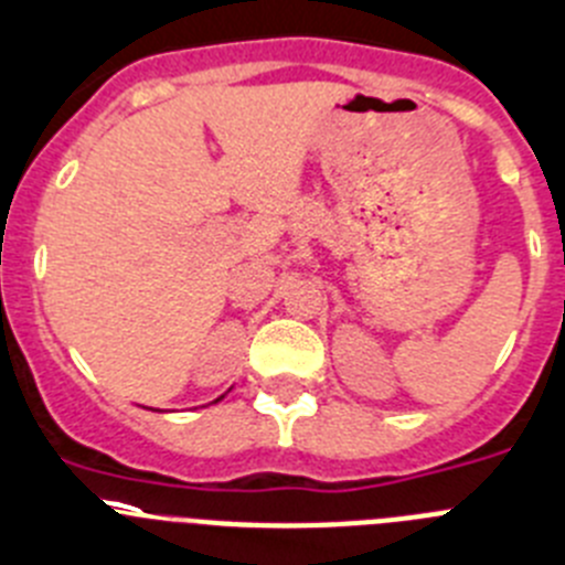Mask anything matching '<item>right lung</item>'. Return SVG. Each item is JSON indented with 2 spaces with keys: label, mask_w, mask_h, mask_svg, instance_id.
Listing matches in <instances>:
<instances>
[{
  "label": "right lung",
  "mask_w": 565,
  "mask_h": 565,
  "mask_svg": "<svg viewBox=\"0 0 565 565\" xmlns=\"http://www.w3.org/2000/svg\"><path fill=\"white\" fill-rule=\"evenodd\" d=\"M220 399H222V396H220Z\"/></svg>",
  "instance_id": "1"
}]
</instances>
